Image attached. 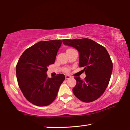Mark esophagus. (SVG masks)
Segmentation results:
<instances>
[{
	"mask_svg": "<svg viewBox=\"0 0 130 130\" xmlns=\"http://www.w3.org/2000/svg\"><path fill=\"white\" fill-rule=\"evenodd\" d=\"M71 78V76H70L69 75H66L65 76V79H67V80H68V79H69Z\"/></svg>",
	"mask_w": 130,
	"mask_h": 130,
	"instance_id": "34e87169",
	"label": "esophagus"
}]
</instances>
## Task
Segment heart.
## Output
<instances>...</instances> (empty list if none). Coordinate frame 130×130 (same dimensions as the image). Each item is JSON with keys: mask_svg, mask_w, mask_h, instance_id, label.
I'll return each mask as SVG.
<instances>
[{"mask_svg": "<svg viewBox=\"0 0 130 130\" xmlns=\"http://www.w3.org/2000/svg\"><path fill=\"white\" fill-rule=\"evenodd\" d=\"M65 72H69V69H68V68H67V69H65Z\"/></svg>", "mask_w": 130, "mask_h": 130, "instance_id": "b5f03b06", "label": "heart"}]
</instances>
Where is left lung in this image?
I'll use <instances>...</instances> for the list:
<instances>
[{
	"instance_id": "8db88e82",
	"label": "left lung",
	"mask_w": 130,
	"mask_h": 130,
	"mask_svg": "<svg viewBox=\"0 0 130 130\" xmlns=\"http://www.w3.org/2000/svg\"><path fill=\"white\" fill-rule=\"evenodd\" d=\"M62 42L78 50L79 67H84L86 74L84 80L74 77L77 83L73 88L74 94L83 102L97 100L106 89L112 72V62L107 50L88 38L65 39Z\"/></svg>"
}]
</instances>
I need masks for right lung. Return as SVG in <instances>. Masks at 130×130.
<instances>
[{
    "label": "right lung",
    "instance_id": "1",
    "mask_svg": "<svg viewBox=\"0 0 130 130\" xmlns=\"http://www.w3.org/2000/svg\"><path fill=\"white\" fill-rule=\"evenodd\" d=\"M62 41H43L26 49L16 66L18 84L23 96L32 104L46 106L56 99L64 81L62 74L49 78L47 67L53 64Z\"/></svg>",
    "mask_w": 130,
    "mask_h": 130
}]
</instances>
